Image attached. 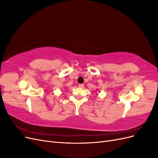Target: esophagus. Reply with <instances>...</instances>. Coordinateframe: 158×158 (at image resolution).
<instances>
[{
  "label": "esophagus",
  "mask_w": 158,
  "mask_h": 158,
  "mask_svg": "<svg viewBox=\"0 0 158 158\" xmlns=\"http://www.w3.org/2000/svg\"><path fill=\"white\" fill-rule=\"evenodd\" d=\"M78 86H79L80 88H82L84 87V85L83 84H80L78 85Z\"/></svg>",
  "instance_id": "esophagus-1"
}]
</instances>
